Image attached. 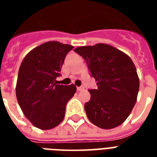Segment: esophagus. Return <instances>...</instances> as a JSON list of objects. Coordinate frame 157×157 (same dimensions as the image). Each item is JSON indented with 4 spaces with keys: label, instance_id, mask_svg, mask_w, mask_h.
<instances>
[{
    "label": "esophagus",
    "instance_id": "1",
    "mask_svg": "<svg viewBox=\"0 0 157 157\" xmlns=\"http://www.w3.org/2000/svg\"><path fill=\"white\" fill-rule=\"evenodd\" d=\"M83 87H82V86H80V87H77V88H76V90H77V91H81V90H83Z\"/></svg>",
    "mask_w": 157,
    "mask_h": 157
}]
</instances>
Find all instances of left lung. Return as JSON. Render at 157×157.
<instances>
[{"instance_id": "8db88e82", "label": "left lung", "mask_w": 157, "mask_h": 157, "mask_svg": "<svg viewBox=\"0 0 157 157\" xmlns=\"http://www.w3.org/2000/svg\"><path fill=\"white\" fill-rule=\"evenodd\" d=\"M82 56L97 81L85 104L88 119L101 129H113L129 117L137 101L139 79L126 54L107 44L81 46L74 50Z\"/></svg>"}]
</instances>
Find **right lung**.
<instances>
[{"instance_id":"right-lung-1","label":"right lung","mask_w":157,"mask_h":157,"mask_svg":"<svg viewBox=\"0 0 157 157\" xmlns=\"http://www.w3.org/2000/svg\"><path fill=\"white\" fill-rule=\"evenodd\" d=\"M72 49V45L48 41L31 50L21 63L16 97L24 116L38 129L59 125L67 103L76 93L73 84L63 86L56 81L67 54Z\"/></svg>"}]
</instances>
